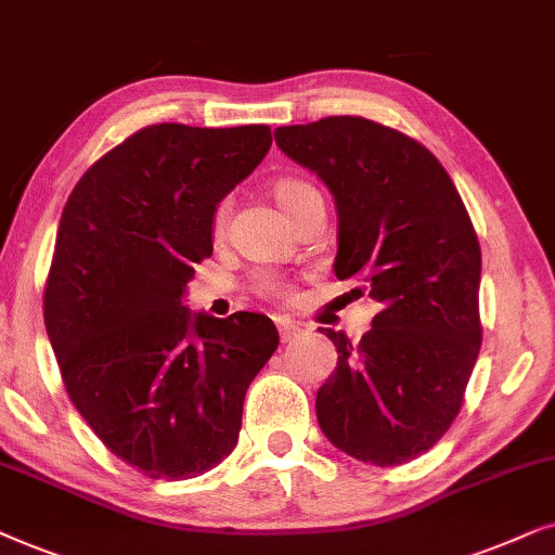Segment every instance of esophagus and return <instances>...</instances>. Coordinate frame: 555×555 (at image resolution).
<instances>
[{
  "mask_svg": "<svg viewBox=\"0 0 555 555\" xmlns=\"http://www.w3.org/2000/svg\"><path fill=\"white\" fill-rule=\"evenodd\" d=\"M279 335H282V343H294V339L305 335V327L297 322H289V320L279 322Z\"/></svg>",
  "mask_w": 555,
  "mask_h": 555,
  "instance_id": "esophagus-1",
  "label": "esophagus"
}]
</instances>
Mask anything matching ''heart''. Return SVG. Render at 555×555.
I'll return each instance as SVG.
<instances>
[{
	"mask_svg": "<svg viewBox=\"0 0 555 555\" xmlns=\"http://www.w3.org/2000/svg\"><path fill=\"white\" fill-rule=\"evenodd\" d=\"M312 192H317L312 184H307L301 180H292V177H284V180H279L276 184H273V197H276V203L282 205L289 216L299 208V203L305 201V197L312 195ZM225 218H228V205L223 203L216 210V216H212V228H216V231H223ZM256 286H258V292L266 294V297H284L286 294V284L279 276H273V273H261Z\"/></svg>",
	"mask_w": 555,
	"mask_h": 555,
	"instance_id": "1",
	"label": "heart"
}]
</instances>
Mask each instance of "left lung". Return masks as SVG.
Returning <instances> with one entry per match:
<instances>
[{"instance_id":"1","label":"left lung","mask_w":555,"mask_h":555,"mask_svg":"<svg viewBox=\"0 0 555 555\" xmlns=\"http://www.w3.org/2000/svg\"><path fill=\"white\" fill-rule=\"evenodd\" d=\"M335 197L337 279L380 301L358 345L322 327L337 367L317 421L339 452L393 467L428 452L462 409L482 345V254L452 177L424 144L363 116L273 131Z\"/></svg>"}]
</instances>
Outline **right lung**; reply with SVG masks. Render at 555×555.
<instances>
[{"label": "right lung", "mask_w": 555, "mask_h": 555, "mask_svg": "<svg viewBox=\"0 0 555 555\" xmlns=\"http://www.w3.org/2000/svg\"><path fill=\"white\" fill-rule=\"evenodd\" d=\"M271 150L263 124H154L73 188L46 286L63 383L95 437L152 479L203 475L233 452L243 398L279 332L182 305L212 254V216Z\"/></svg>", "instance_id": "right-lung-1"}]
</instances>
